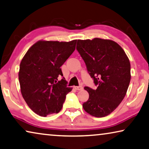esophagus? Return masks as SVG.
Wrapping results in <instances>:
<instances>
[{
  "mask_svg": "<svg viewBox=\"0 0 149 149\" xmlns=\"http://www.w3.org/2000/svg\"><path fill=\"white\" fill-rule=\"evenodd\" d=\"M74 88L76 90H83V87H82V86H75Z\"/></svg>",
  "mask_w": 149,
  "mask_h": 149,
  "instance_id": "34e87169",
  "label": "esophagus"
}]
</instances>
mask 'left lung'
Masks as SVG:
<instances>
[{
  "label": "left lung",
  "instance_id": "1",
  "mask_svg": "<svg viewBox=\"0 0 149 149\" xmlns=\"http://www.w3.org/2000/svg\"><path fill=\"white\" fill-rule=\"evenodd\" d=\"M76 49L97 86L96 90L84 87L89 99L82 105L84 109L95 117L108 116L126 96L131 78L129 59L123 49L110 39H79Z\"/></svg>",
  "mask_w": 149,
  "mask_h": 149
}]
</instances>
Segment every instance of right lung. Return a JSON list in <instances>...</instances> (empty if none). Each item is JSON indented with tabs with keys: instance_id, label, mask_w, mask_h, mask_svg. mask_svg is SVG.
I'll return each mask as SVG.
<instances>
[{
	"instance_id": "obj_1",
	"label": "right lung",
	"mask_w": 149,
	"mask_h": 149,
	"mask_svg": "<svg viewBox=\"0 0 149 149\" xmlns=\"http://www.w3.org/2000/svg\"><path fill=\"white\" fill-rule=\"evenodd\" d=\"M77 40L69 42L40 40L29 49L20 63L19 80L21 94L31 109L45 117L63 107L67 87L61 66L72 54Z\"/></svg>"
}]
</instances>
